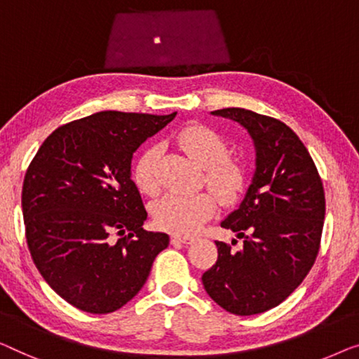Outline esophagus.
Returning a JSON list of instances; mask_svg holds the SVG:
<instances>
[{"instance_id": "esophagus-1", "label": "esophagus", "mask_w": 359, "mask_h": 359, "mask_svg": "<svg viewBox=\"0 0 359 359\" xmlns=\"http://www.w3.org/2000/svg\"><path fill=\"white\" fill-rule=\"evenodd\" d=\"M191 241H194V237L190 236H180V234L170 236V242H172V244H190Z\"/></svg>"}]
</instances>
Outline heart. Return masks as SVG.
I'll return each instance as SVG.
<instances>
[{
  "mask_svg": "<svg viewBox=\"0 0 359 359\" xmlns=\"http://www.w3.org/2000/svg\"><path fill=\"white\" fill-rule=\"evenodd\" d=\"M182 149L203 168L205 182L221 200L234 198L244 182V169L234 159L226 158L228 144L221 136L203 125H189L177 135ZM158 146L146 148L136 161L133 179L141 194L154 195L159 190L156 177ZM216 210L213 195L206 191L182 194L172 191L164 195L153 206L156 224L172 234H194L206 223Z\"/></svg>",
  "mask_w": 359,
  "mask_h": 359,
  "instance_id": "obj_1",
  "label": "heart"
}]
</instances>
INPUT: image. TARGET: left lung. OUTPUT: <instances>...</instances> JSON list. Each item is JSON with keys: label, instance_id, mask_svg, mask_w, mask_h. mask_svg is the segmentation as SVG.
Returning <instances> with one entry per match:
<instances>
[{"label": "left lung", "instance_id": "8db88e82", "mask_svg": "<svg viewBox=\"0 0 359 359\" xmlns=\"http://www.w3.org/2000/svg\"><path fill=\"white\" fill-rule=\"evenodd\" d=\"M211 114L249 131L255 172L239 208L221 223L244 239L242 250L216 241L218 260L201 281L231 314H260L285 301L314 265L325 218L324 187L309 151L287 125L239 107Z\"/></svg>", "mask_w": 359, "mask_h": 359}]
</instances>
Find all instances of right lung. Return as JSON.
<instances>
[{"label":"right lung","mask_w":359,"mask_h":359,"mask_svg":"<svg viewBox=\"0 0 359 359\" xmlns=\"http://www.w3.org/2000/svg\"><path fill=\"white\" fill-rule=\"evenodd\" d=\"M175 115L93 114L55 130L29 165L22 215L30 255L50 287L81 311L109 314L127 304L169 245L168 234L143 229L148 213L131 159Z\"/></svg>","instance_id":"add662e5"}]
</instances>
